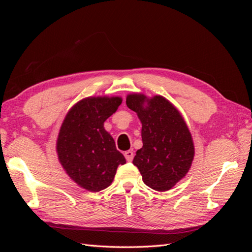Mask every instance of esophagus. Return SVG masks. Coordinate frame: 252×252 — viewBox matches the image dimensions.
<instances>
[{"mask_svg":"<svg viewBox=\"0 0 252 252\" xmlns=\"http://www.w3.org/2000/svg\"><path fill=\"white\" fill-rule=\"evenodd\" d=\"M124 156H125V158L127 159L128 162H131L132 158H133V151L132 150H127V151H125Z\"/></svg>","mask_w":252,"mask_h":252,"instance_id":"obj_1","label":"esophagus"}]
</instances>
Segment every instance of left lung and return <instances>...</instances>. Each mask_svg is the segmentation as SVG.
<instances>
[{
  "instance_id": "left-lung-1",
  "label": "left lung",
  "mask_w": 252,
  "mask_h": 252,
  "mask_svg": "<svg viewBox=\"0 0 252 252\" xmlns=\"http://www.w3.org/2000/svg\"><path fill=\"white\" fill-rule=\"evenodd\" d=\"M126 104L142 123L143 147L136 151L133 165L143 182L157 191H167L185 177L193 161L194 146L189 129L179 110L165 97L147 98L128 94Z\"/></svg>"
}]
</instances>
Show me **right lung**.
<instances>
[{"mask_svg":"<svg viewBox=\"0 0 252 252\" xmlns=\"http://www.w3.org/2000/svg\"><path fill=\"white\" fill-rule=\"evenodd\" d=\"M121 103L119 96L83 98L68 111L61 126L57 141L59 161L70 179L88 191L107 188L118 166L126 163L104 128V122Z\"/></svg>","mask_w":252,"mask_h":252,"instance_id":"add662e5","label":"right lung"}]
</instances>
